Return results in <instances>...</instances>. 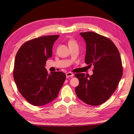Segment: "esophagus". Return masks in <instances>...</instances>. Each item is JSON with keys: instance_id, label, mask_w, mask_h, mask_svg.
I'll use <instances>...</instances> for the list:
<instances>
[{"instance_id": "1", "label": "esophagus", "mask_w": 134, "mask_h": 134, "mask_svg": "<svg viewBox=\"0 0 134 134\" xmlns=\"http://www.w3.org/2000/svg\"><path fill=\"white\" fill-rule=\"evenodd\" d=\"M74 76V74L72 73V72H67L66 73V77L67 78H70V77H72V76Z\"/></svg>"}]
</instances>
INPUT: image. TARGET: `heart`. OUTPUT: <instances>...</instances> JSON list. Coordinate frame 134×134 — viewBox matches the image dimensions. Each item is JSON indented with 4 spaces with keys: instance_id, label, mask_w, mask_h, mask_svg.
<instances>
[{
    "instance_id": "heart-1",
    "label": "heart",
    "mask_w": 134,
    "mask_h": 134,
    "mask_svg": "<svg viewBox=\"0 0 134 134\" xmlns=\"http://www.w3.org/2000/svg\"><path fill=\"white\" fill-rule=\"evenodd\" d=\"M76 45V42L75 40H70L69 41V47H72L73 45Z\"/></svg>"
}]
</instances>
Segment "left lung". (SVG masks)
Here are the masks:
<instances>
[{
  "mask_svg": "<svg viewBox=\"0 0 134 134\" xmlns=\"http://www.w3.org/2000/svg\"><path fill=\"white\" fill-rule=\"evenodd\" d=\"M86 45L85 62L94 67L93 74L78 73V97L90 105L104 103L115 92L123 75L120 53L115 44L106 37L93 32L81 33Z\"/></svg>",
  "mask_w": 134,
  "mask_h": 134,
  "instance_id": "left-lung-1",
  "label": "left lung"
}]
</instances>
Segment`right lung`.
<instances>
[{"mask_svg":"<svg viewBox=\"0 0 134 134\" xmlns=\"http://www.w3.org/2000/svg\"><path fill=\"white\" fill-rule=\"evenodd\" d=\"M59 37L45 36L31 40L20 47L15 56L14 81L21 95L35 106L46 105L55 99L66 78L61 71L48 74L45 67Z\"/></svg>","mask_w":134,"mask_h":134,"instance_id":"right-lung-1","label":"right lung"}]
</instances>
